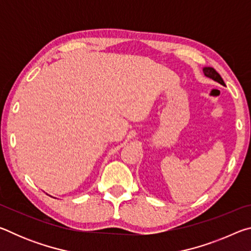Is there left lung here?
Listing matches in <instances>:
<instances>
[{
  "mask_svg": "<svg viewBox=\"0 0 251 251\" xmlns=\"http://www.w3.org/2000/svg\"><path fill=\"white\" fill-rule=\"evenodd\" d=\"M202 72H203V74H205L206 77L211 78L212 80H215V82H217V83L222 84V85H225V82H224V79L222 78V76L218 74V72L216 71L215 69H212V67H209V66L203 67Z\"/></svg>",
  "mask_w": 251,
  "mask_h": 251,
  "instance_id": "left-lung-1",
  "label": "left lung"
}]
</instances>
